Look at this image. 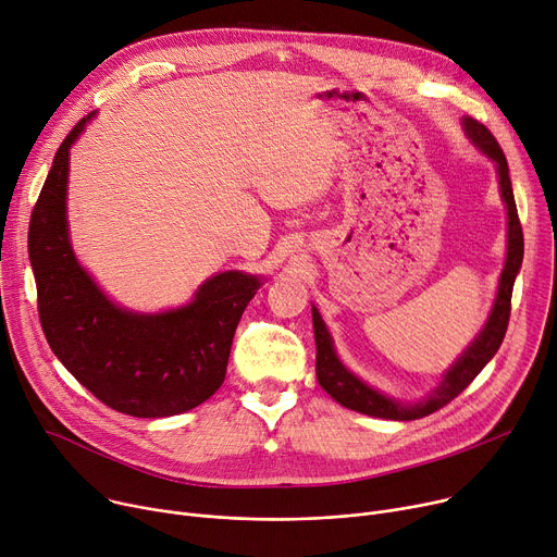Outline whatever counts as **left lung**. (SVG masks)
<instances>
[{"label":"left lung","instance_id":"obj_1","mask_svg":"<svg viewBox=\"0 0 557 557\" xmlns=\"http://www.w3.org/2000/svg\"><path fill=\"white\" fill-rule=\"evenodd\" d=\"M463 127L468 138L479 145L495 163H497V174H499V188L502 197L508 208V255H506V267L499 277V290H497V300L491 311V318L484 326V331L479 333V338L468 347V351L448 369L446 376H443L441 385L434 389L430 398L423 403L414 405H403L396 403L381 392L367 387L362 381H358L351 372H347L345 364L338 360L336 351H333V343L329 331L313 307V331H315V376L322 389L336 398L341 405L349 407L354 412L369 414V417H379V419H392V421H414L423 419L441 407H446L450 400H455L474 379L488 364V360L497 354L506 329L510 320V298H512V284L515 275L522 267V257H524V233L520 216H517V206L512 197V185L508 176V163L502 152V147L497 138L491 134L486 125H481L474 119H463Z\"/></svg>","mask_w":557,"mask_h":557}]
</instances>
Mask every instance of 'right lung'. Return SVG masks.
<instances>
[{
    "label": "right lung",
    "instance_id": "right-lung-1",
    "mask_svg": "<svg viewBox=\"0 0 557 557\" xmlns=\"http://www.w3.org/2000/svg\"><path fill=\"white\" fill-rule=\"evenodd\" d=\"M91 116L55 152L28 224L37 313L58 360L111 410L138 419L188 412L226 379L235 329L259 280L210 277L176 311L138 315L111 305L73 257L66 233L69 150Z\"/></svg>",
    "mask_w": 557,
    "mask_h": 557
}]
</instances>
